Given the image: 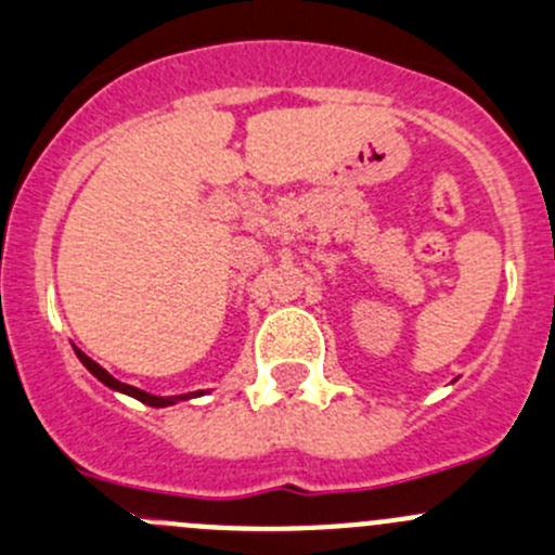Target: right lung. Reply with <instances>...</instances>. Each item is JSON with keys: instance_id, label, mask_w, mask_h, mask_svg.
Listing matches in <instances>:
<instances>
[{"instance_id": "right-lung-1", "label": "right lung", "mask_w": 555, "mask_h": 555, "mask_svg": "<svg viewBox=\"0 0 555 555\" xmlns=\"http://www.w3.org/2000/svg\"><path fill=\"white\" fill-rule=\"evenodd\" d=\"M76 353H78V360L83 362V367H87V371L92 373L94 378H100V382H103L105 387L116 389V392H125V395H130V398L141 400V403L152 405V409H166V405L177 403V400H188V398H198V395H204V392H188V395H173V398H157V395H150V392H144V389H139V387H130V384L116 382V378L111 376L108 371H103V367H100L98 362H94V360H89L87 353H83V351H78V348H76Z\"/></svg>"}]
</instances>
